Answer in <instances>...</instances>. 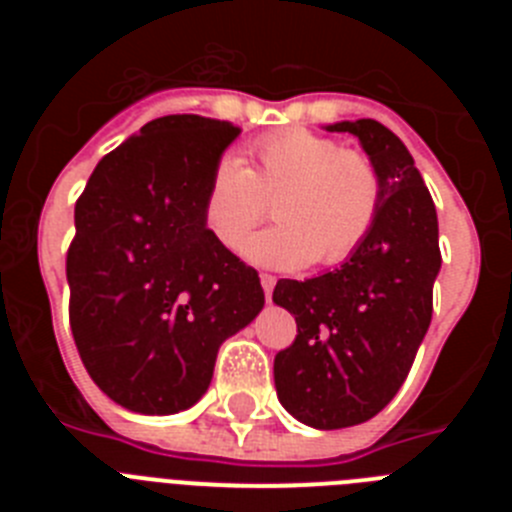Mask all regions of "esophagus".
<instances>
[{
    "label": "esophagus",
    "instance_id": "1",
    "mask_svg": "<svg viewBox=\"0 0 512 512\" xmlns=\"http://www.w3.org/2000/svg\"><path fill=\"white\" fill-rule=\"evenodd\" d=\"M274 284H277V279L271 277V274H261V287H264L266 300H271V292H274Z\"/></svg>",
    "mask_w": 512,
    "mask_h": 512
}]
</instances>
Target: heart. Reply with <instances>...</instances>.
Masks as SVG:
<instances>
[{
  "mask_svg": "<svg viewBox=\"0 0 512 512\" xmlns=\"http://www.w3.org/2000/svg\"><path fill=\"white\" fill-rule=\"evenodd\" d=\"M256 164L223 153L207 179L202 220L207 233L238 251L277 197L279 223L253 235L243 256L269 269H305L318 259L341 264L361 246L382 205L377 166L336 140L305 128L271 133L253 143Z\"/></svg>",
  "mask_w": 512,
  "mask_h": 512,
  "instance_id": "1",
  "label": "heart"
}]
</instances>
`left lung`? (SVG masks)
<instances>
[{
	"instance_id": "1",
	"label": "left lung",
	"mask_w": 512,
	"mask_h": 512,
	"mask_svg": "<svg viewBox=\"0 0 512 512\" xmlns=\"http://www.w3.org/2000/svg\"><path fill=\"white\" fill-rule=\"evenodd\" d=\"M325 130L359 138L382 179V205L338 269L277 282L271 300L295 315L297 338L274 359V384L292 418L336 431L374 418L408 377L431 325L441 251L436 205L405 143L377 120Z\"/></svg>"
}]
</instances>
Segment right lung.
<instances>
[{"label":"right lung","instance_id":"obj_1","mask_svg":"<svg viewBox=\"0 0 512 512\" xmlns=\"http://www.w3.org/2000/svg\"><path fill=\"white\" fill-rule=\"evenodd\" d=\"M238 135L212 117H158L99 161L76 202L71 333L89 377L125 410L192 408L225 338L264 307L256 269L202 220L212 166Z\"/></svg>","mask_w":512,"mask_h":512}]
</instances>
